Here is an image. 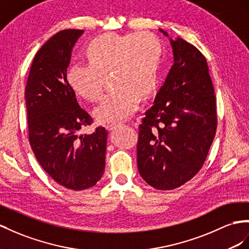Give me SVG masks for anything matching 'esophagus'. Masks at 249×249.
I'll return each mask as SVG.
<instances>
[{"mask_svg":"<svg viewBox=\"0 0 249 249\" xmlns=\"http://www.w3.org/2000/svg\"><path fill=\"white\" fill-rule=\"evenodd\" d=\"M120 126H121L120 124H110V125L106 126V129H107L108 131H112V130H116L117 128H119Z\"/></svg>","mask_w":249,"mask_h":249,"instance_id":"obj_1","label":"esophagus"}]
</instances>
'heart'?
<instances>
[{
	"instance_id": "1",
	"label": "heart",
	"mask_w": 249,
	"mask_h": 249,
	"mask_svg": "<svg viewBox=\"0 0 249 249\" xmlns=\"http://www.w3.org/2000/svg\"><path fill=\"white\" fill-rule=\"evenodd\" d=\"M162 54L161 42L151 34H106L88 44V62L72 63L67 80L81 98L97 102L110 74L116 89L95 108L94 117L102 124L122 122L137 110L140 98L155 92Z\"/></svg>"
}]
</instances>
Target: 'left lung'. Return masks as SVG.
<instances>
[{
  "mask_svg": "<svg viewBox=\"0 0 249 249\" xmlns=\"http://www.w3.org/2000/svg\"><path fill=\"white\" fill-rule=\"evenodd\" d=\"M170 44L175 63L145 112L137 145L139 173L159 190L180 187L199 173L218 124L205 56L180 37Z\"/></svg>",
  "mask_w": 249,
  "mask_h": 249,
  "instance_id": "1",
  "label": "left lung"
}]
</instances>
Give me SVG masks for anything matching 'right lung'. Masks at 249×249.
Returning a JSON list of instances; mask_svg holds the SVG:
<instances>
[{
  "label": "right lung",
  "instance_id": "add662e5",
  "mask_svg": "<svg viewBox=\"0 0 249 249\" xmlns=\"http://www.w3.org/2000/svg\"><path fill=\"white\" fill-rule=\"evenodd\" d=\"M83 33L65 29L50 37L35 55L25 89L31 149L53 180L75 191L94 186L103 176L107 142L104 127L79 135L92 119L76 102L67 68Z\"/></svg>",
  "mask_w": 249,
  "mask_h": 249
}]
</instances>
